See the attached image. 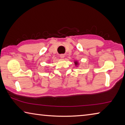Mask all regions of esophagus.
<instances>
[{"mask_svg":"<svg viewBox=\"0 0 125 125\" xmlns=\"http://www.w3.org/2000/svg\"><path fill=\"white\" fill-rule=\"evenodd\" d=\"M60 57L61 58H64V57H65V55L63 54H60Z\"/></svg>","mask_w":125,"mask_h":125,"instance_id":"esophagus-1","label":"esophagus"}]
</instances>
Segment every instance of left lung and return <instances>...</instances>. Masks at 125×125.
Instances as JSON below:
<instances>
[{
	"instance_id": "8db88e82",
	"label": "left lung",
	"mask_w": 125,
	"mask_h": 125,
	"mask_svg": "<svg viewBox=\"0 0 125 125\" xmlns=\"http://www.w3.org/2000/svg\"><path fill=\"white\" fill-rule=\"evenodd\" d=\"M74 63H75V64L77 65L78 64V62L77 61H75V62H74Z\"/></svg>"
}]
</instances>
